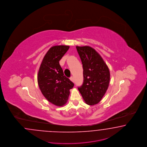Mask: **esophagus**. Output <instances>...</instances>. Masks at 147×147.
<instances>
[{
    "instance_id": "1",
    "label": "esophagus",
    "mask_w": 147,
    "mask_h": 147,
    "mask_svg": "<svg viewBox=\"0 0 147 147\" xmlns=\"http://www.w3.org/2000/svg\"><path fill=\"white\" fill-rule=\"evenodd\" d=\"M70 80L72 82H74V77H73L72 76H71V77L70 78Z\"/></svg>"
}]
</instances>
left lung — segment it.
I'll return each mask as SVG.
<instances>
[{
	"label": "left lung",
	"mask_w": 147,
	"mask_h": 147,
	"mask_svg": "<svg viewBox=\"0 0 147 147\" xmlns=\"http://www.w3.org/2000/svg\"><path fill=\"white\" fill-rule=\"evenodd\" d=\"M83 64L84 81L78 88L86 104L98 103L109 86L110 74L108 66L100 54L89 46H76Z\"/></svg>",
	"instance_id": "1"
}]
</instances>
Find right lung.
<instances>
[{"label":"right lung","instance_id":"add662e5","mask_svg":"<svg viewBox=\"0 0 147 147\" xmlns=\"http://www.w3.org/2000/svg\"><path fill=\"white\" fill-rule=\"evenodd\" d=\"M67 45L51 47L43 58L37 76L38 86L43 96L52 104H66L74 84L64 76L59 61L69 50Z\"/></svg>","mask_w":147,"mask_h":147}]
</instances>
